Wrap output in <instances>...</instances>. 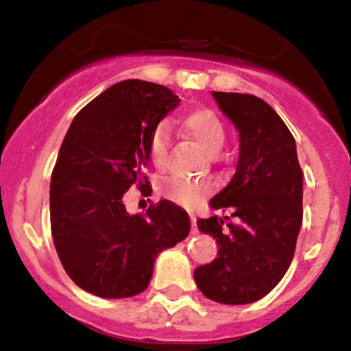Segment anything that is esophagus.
Instances as JSON below:
<instances>
[{
	"label": "esophagus",
	"mask_w": 351,
	"mask_h": 351,
	"mask_svg": "<svg viewBox=\"0 0 351 351\" xmlns=\"http://www.w3.org/2000/svg\"><path fill=\"white\" fill-rule=\"evenodd\" d=\"M190 223H192V233L195 234L197 233V219L193 214H190Z\"/></svg>",
	"instance_id": "esophagus-1"
}]
</instances>
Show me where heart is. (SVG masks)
<instances>
[{
  "instance_id": "heart-1",
  "label": "heart",
  "mask_w": 351,
  "mask_h": 351,
  "mask_svg": "<svg viewBox=\"0 0 351 351\" xmlns=\"http://www.w3.org/2000/svg\"><path fill=\"white\" fill-rule=\"evenodd\" d=\"M183 130L190 138L197 142L207 154L214 156L223 149L226 141V130L221 118L209 108H199L183 117ZM169 145H171V134L166 123H159L151 134L149 141V154L152 162L158 168H165L168 161ZM210 192L207 183L190 182L185 178H171L162 185V195L183 207H192Z\"/></svg>"
}]
</instances>
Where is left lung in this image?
Here are the masks:
<instances>
[{"label":"left lung","mask_w":351,"mask_h":351,"mask_svg":"<svg viewBox=\"0 0 351 351\" xmlns=\"http://www.w3.org/2000/svg\"><path fill=\"white\" fill-rule=\"evenodd\" d=\"M213 96L238 130L240 152L233 178L209 206L230 207L237 221L197 219L219 250L193 271V280L217 304L245 305L266 297L290 267L304 216V173L293 135L266 101L237 93Z\"/></svg>","instance_id":"obj_1"}]
</instances>
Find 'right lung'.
I'll use <instances>...</instances> for the list:
<instances>
[{
    "label": "right lung",
    "instance_id": "obj_1",
    "mask_svg": "<svg viewBox=\"0 0 351 351\" xmlns=\"http://www.w3.org/2000/svg\"><path fill=\"white\" fill-rule=\"evenodd\" d=\"M180 99L165 85L123 80L71 121L51 175V233L77 287L101 298H128L149 287L158 255L185 240L190 219L169 200L130 214L123 195L147 190L149 141Z\"/></svg>",
    "mask_w": 351,
    "mask_h": 351
}]
</instances>
